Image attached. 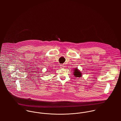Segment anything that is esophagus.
I'll list each match as a JSON object with an SVG mask.
<instances>
[{"label":"esophagus","instance_id":"34e87169","mask_svg":"<svg viewBox=\"0 0 121 121\" xmlns=\"http://www.w3.org/2000/svg\"><path fill=\"white\" fill-rule=\"evenodd\" d=\"M60 68L61 69H63L65 67V66L63 64H61V65H60Z\"/></svg>","mask_w":121,"mask_h":121}]
</instances>
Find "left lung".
I'll return each mask as SVG.
<instances>
[{
    "mask_svg": "<svg viewBox=\"0 0 121 121\" xmlns=\"http://www.w3.org/2000/svg\"><path fill=\"white\" fill-rule=\"evenodd\" d=\"M73 74L76 77H80L82 75V73L79 70L77 69V68H75L74 69Z\"/></svg>",
    "mask_w": 121,
    "mask_h": 121,
    "instance_id": "obj_1",
    "label": "left lung"
}]
</instances>
